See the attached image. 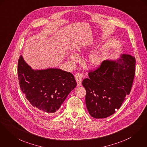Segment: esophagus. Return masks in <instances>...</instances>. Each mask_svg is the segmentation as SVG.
<instances>
[{
  "label": "esophagus",
  "mask_w": 147,
  "mask_h": 147,
  "mask_svg": "<svg viewBox=\"0 0 147 147\" xmlns=\"http://www.w3.org/2000/svg\"><path fill=\"white\" fill-rule=\"evenodd\" d=\"M75 78L77 80L78 86H79L82 84V81L83 79L84 78V76L83 75V74L82 73L78 72L75 75Z\"/></svg>",
  "instance_id": "obj_1"
}]
</instances>
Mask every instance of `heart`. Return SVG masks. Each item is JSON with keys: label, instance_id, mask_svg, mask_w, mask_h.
I'll return each mask as SVG.
<instances>
[{"label": "heart", "instance_id": "b5f03b06", "mask_svg": "<svg viewBox=\"0 0 147 147\" xmlns=\"http://www.w3.org/2000/svg\"><path fill=\"white\" fill-rule=\"evenodd\" d=\"M70 58L73 62H75L78 60V57L76 54H72L70 55ZM103 56L101 53L100 51H94L92 53L90 56V61L92 64L93 65L97 66L99 65L102 61Z\"/></svg>", "mask_w": 147, "mask_h": 147}]
</instances>
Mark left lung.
Wrapping results in <instances>:
<instances>
[{
	"label": "left lung",
	"instance_id": "obj_1",
	"mask_svg": "<svg viewBox=\"0 0 147 147\" xmlns=\"http://www.w3.org/2000/svg\"><path fill=\"white\" fill-rule=\"evenodd\" d=\"M136 59L123 54L115 60H104L82 82L86 90V104L90 116L103 119L120 109L130 93L136 74Z\"/></svg>",
	"mask_w": 147,
	"mask_h": 147
}]
</instances>
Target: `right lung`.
Returning a JSON list of instances; mask_svg holds the SVG:
<instances>
[{
  "label": "right lung",
  "mask_w": 147,
  "mask_h": 147,
  "mask_svg": "<svg viewBox=\"0 0 147 147\" xmlns=\"http://www.w3.org/2000/svg\"><path fill=\"white\" fill-rule=\"evenodd\" d=\"M17 70L23 94L34 107L44 113H55L77 86L71 73L54 68L33 70L22 56L18 60Z\"/></svg>",
  "instance_id": "right-lung-1"
}]
</instances>
